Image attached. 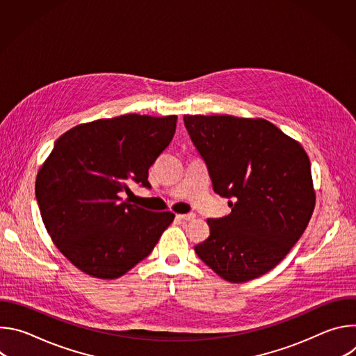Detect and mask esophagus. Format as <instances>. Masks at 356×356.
<instances>
[{
  "mask_svg": "<svg viewBox=\"0 0 356 356\" xmlns=\"http://www.w3.org/2000/svg\"><path fill=\"white\" fill-rule=\"evenodd\" d=\"M176 218L180 221H191L195 218V216L194 214H177Z\"/></svg>",
  "mask_w": 356,
  "mask_h": 356,
  "instance_id": "obj_1",
  "label": "esophagus"
}]
</instances>
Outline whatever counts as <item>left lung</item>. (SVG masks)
I'll list each match as a JSON object with an SVG mask.
<instances>
[{"mask_svg": "<svg viewBox=\"0 0 356 356\" xmlns=\"http://www.w3.org/2000/svg\"><path fill=\"white\" fill-rule=\"evenodd\" d=\"M213 188L231 214L207 220L210 236L194 250L220 277L243 283L272 270L300 239L316 206L302 146L264 118L184 115Z\"/></svg>", "mask_w": 356, "mask_h": 356, "instance_id": "1", "label": "left lung"}]
</instances>
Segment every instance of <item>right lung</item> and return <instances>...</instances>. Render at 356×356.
I'll return each mask as SVG.
<instances>
[{
  "label": "right lung",
  "mask_w": 356,
  "mask_h": 356,
  "mask_svg": "<svg viewBox=\"0 0 356 356\" xmlns=\"http://www.w3.org/2000/svg\"><path fill=\"white\" fill-rule=\"evenodd\" d=\"M177 115L127 114L65 132L38 170L42 221L58 249L83 273L118 279L145 259L175 220L152 213L121 193L150 187L147 170L170 143Z\"/></svg>",
  "instance_id": "right-lung-1"
}]
</instances>
